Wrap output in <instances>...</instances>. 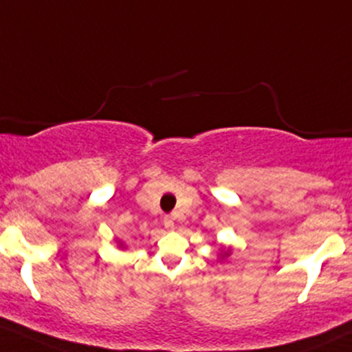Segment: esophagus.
<instances>
[{
    "label": "esophagus",
    "instance_id": "obj_1",
    "mask_svg": "<svg viewBox=\"0 0 352 352\" xmlns=\"http://www.w3.org/2000/svg\"><path fill=\"white\" fill-rule=\"evenodd\" d=\"M164 224H165L166 229H173V226H175V223H173V217L166 216L164 219Z\"/></svg>",
    "mask_w": 352,
    "mask_h": 352
}]
</instances>
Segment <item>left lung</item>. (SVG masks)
<instances>
[{
    "instance_id": "8db88e82",
    "label": "left lung",
    "mask_w": 352,
    "mask_h": 352,
    "mask_svg": "<svg viewBox=\"0 0 352 352\" xmlns=\"http://www.w3.org/2000/svg\"><path fill=\"white\" fill-rule=\"evenodd\" d=\"M231 251H232V248L231 246H221L219 248V253H217V258H219V261L221 260H226V258L229 256V254H231Z\"/></svg>"
}]
</instances>
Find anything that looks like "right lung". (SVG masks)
<instances>
[{
    "label": "right lung",
    "mask_w": 352,
    "mask_h": 352,
    "mask_svg": "<svg viewBox=\"0 0 352 352\" xmlns=\"http://www.w3.org/2000/svg\"><path fill=\"white\" fill-rule=\"evenodd\" d=\"M118 246H120V248H121V250H124V244H123V243H121V241H120V243H118Z\"/></svg>",
    "instance_id": "add662e5"
}]
</instances>
